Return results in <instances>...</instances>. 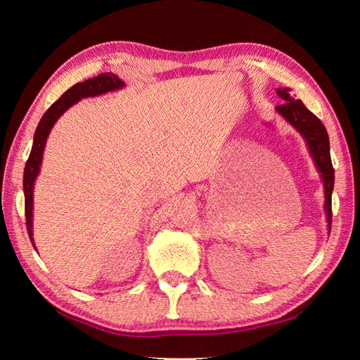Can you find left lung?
Masks as SVG:
<instances>
[{
	"label": "left lung",
	"instance_id": "left-lung-1",
	"mask_svg": "<svg viewBox=\"0 0 360 360\" xmlns=\"http://www.w3.org/2000/svg\"><path fill=\"white\" fill-rule=\"evenodd\" d=\"M276 94L284 103L276 106V112L290 123L307 143L314 165L320 172L324 186V210L328 219V230L330 233L332 224V192L335 184V171L330 160L329 135L324 124L315 117L302 101H294L290 89H278Z\"/></svg>",
	"mask_w": 360,
	"mask_h": 360
}]
</instances>
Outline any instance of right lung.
Returning <instances> with one entry per match:
<instances>
[{"label": "right lung", "mask_w": 360, "mask_h": 360, "mask_svg": "<svg viewBox=\"0 0 360 360\" xmlns=\"http://www.w3.org/2000/svg\"><path fill=\"white\" fill-rule=\"evenodd\" d=\"M124 82L118 78L117 75L106 72L94 76L91 79H86L84 82L75 84L73 86L64 93L57 102H53L51 105L49 110L43 114L41 120L39 122V126L36 129L34 139H32V147H31V153L30 158L25 163V169H24V195H25V219H27V231L30 236V240L36 248L34 238H32V205H34V183L36 179L40 172V165L43 160V151H45L46 146V139L51 134V129L53 124L57 123V120L66 112L70 106L75 103H78L81 99H85V97H94V96H101L106 94L110 91L115 90H122L124 89Z\"/></svg>", "instance_id": "add662e5"}]
</instances>
